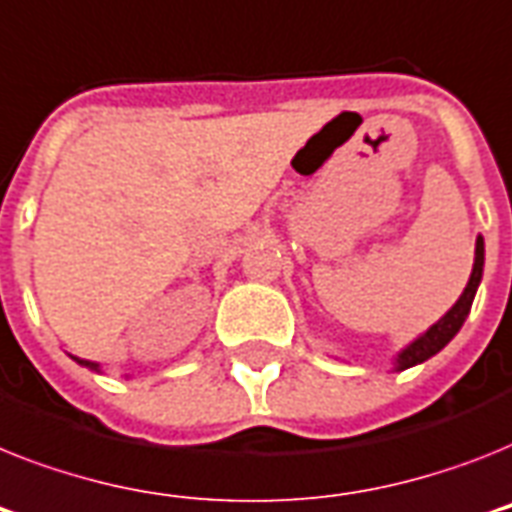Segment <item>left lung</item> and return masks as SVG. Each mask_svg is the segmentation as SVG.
<instances>
[{
	"mask_svg": "<svg viewBox=\"0 0 512 512\" xmlns=\"http://www.w3.org/2000/svg\"><path fill=\"white\" fill-rule=\"evenodd\" d=\"M481 276H484V236H476V257H473L471 278H468L463 294H460L458 302H455L434 326H429L423 334L415 336L413 342L405 344V347L392 357V371H405V368H413V365L418 363H426L429 357H434L436 352H442L444 347L455 339V334L463 328L465 318L471 313L473 297L479 292Z\"/></svg>",
	"mask_w": 512,
	"mask_h": 512,
	"instance_id": "8db88e82",
	"label": "left lung"
}]
</instances>
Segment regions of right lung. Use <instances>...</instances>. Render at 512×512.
<instances>
[{
    "instance_id": "1",
    "label": "right lung",
    "mask_w": 512,
    "mask_h": 512,
    "mask_svg": "<svg viewBox=\"0 0 512 512\" xmlns=\"http://www.w3.org/2000/svg\"><path fill=\"white\" fill-rule=\"evenodd\" d=\"M73 357V360H76L78 365H83V368H89V371H97V373H102V365L99 363H94V360H83V357H76V355H70Z\"/></svg>"
}]
</instances>
